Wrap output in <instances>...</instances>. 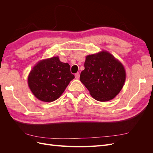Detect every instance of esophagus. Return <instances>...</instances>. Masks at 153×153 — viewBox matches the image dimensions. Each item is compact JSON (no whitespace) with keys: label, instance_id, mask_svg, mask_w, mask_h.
Instances as JSON below:
<instances>
[{"label":"esophagus","instance_id":"1","mask_svg":"<svg viewBox=\"0 0 153 153\" xmlns=\"http://www.w3.org/2000/svg\"><path fill=\"white\" fill-rule=\"evenodd\" d=\"M75 78H76V79H78V78H80V73H76L75 74Z\"/></svg>","mask_w":153,"mask_h":153}]
</instances>
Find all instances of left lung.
I'll list each match as a JSON object with an SVG mask.
<instances>
[{
  "mask_svg": "<svg viewBox=\"0 0 153 153\" xmlns=\"http://www.w3.org/2000/svg\"><path fill=\"white\" fill-rule=\"evenodd\" d=\"M84 67L80 81L97 101H110L121 91L126 71L123 64L112 54L102 51L87 55Z\"/></svg>",
  "mask_w": 153,
  "mask_h": 153,
  "instance_id": "1",
  "label": "left lung"
}]
</instances>
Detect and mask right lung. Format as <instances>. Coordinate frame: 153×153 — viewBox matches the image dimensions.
I'll return each instance as SVG.
<instances>
[{"label":"right lung","mask_w":153,"mask_h":153,"mask_svg":"<svg viewBox=\"0 0 153 153\" xmlns=\"http://www.w3.org/2000/svg\"><path fill=\"white\" fill-rule=\"evenodd\" d=\"M68 63L53 57L38 62L28 76V85L33 94L45 102L58 99L73 78Z\"/></svg>","instance_id":"add662e5"}]
</instances>
